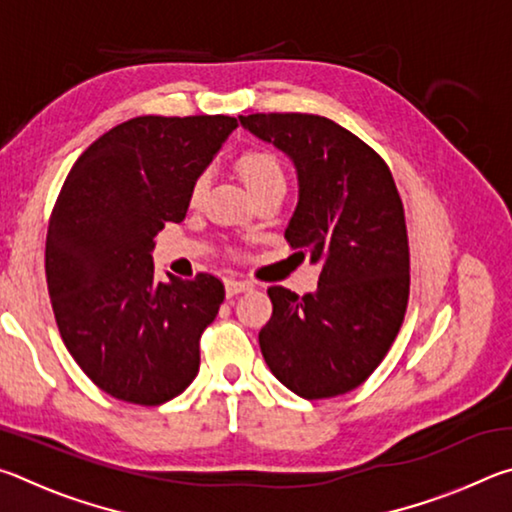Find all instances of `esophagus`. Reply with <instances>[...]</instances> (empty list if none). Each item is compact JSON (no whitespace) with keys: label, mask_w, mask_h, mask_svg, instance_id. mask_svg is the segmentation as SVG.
Returning <instances> with one entry per match:
<instances>
[{"label":"esophagus","mask_w":512,"mask_h":512,"mask_svg":"<svg viewBox=\"0 0 512 512\" xmlns=\"http://www.w3.org/2000/svg\"><path fill=\"white\" fill-rule=\"evenodd\" d=\"M253 289V284L244 282V280H235V277H230V280H225V296L232 298V296H239V293H246Z\"/></svg>","instance_id":"esophagus-1"}]
</instances>
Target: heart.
Returning <instances> with one entry per match:
<instances>
[{
    "label": "heart",
    "instance_id": "obj_1",
    "mask_svg": "<svg viewBox=\"0 0 512 512\" xmlns=\"http://www.w3.org/2000/svg\"><path fill=\"white\" fill-rule=\"evenodd\" d=\"M239 176L244 180L248 192L250 194H259V192H266V189H273V187H284L287 185V180H284V171H282V164L277 162V158L273 153L268 151H248L239 158ZM207 183H210V176L207 173H201V176H196V180L192 183V189H189V201L198 203L205 194Z\"/></svg>",
    "mask_w": 512,
    "mask_h": 512
}]
</instances>
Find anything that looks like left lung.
Masks as SVG:
<instances>
[{
	"instance_id": "left-lung-1",
	"label": "left lung",
	"mask_w": 512,
	"mask_h": 512,
	"mask_svg": "<svg viewBox=\"0 0 512 512\" xmlns=\"http://www.w3.org/2000/svg\"><path fill=\"white\" fill-rule=\"evenodd\" d=\"M298 176L284 230L320 264L318 289H268L273 316L259 332L266 366L300 397L323 400L361 386L386 357L409 300L402 198L384 160L336 121L302 112L239 117Z\"/></svg>"
}]
</instances>
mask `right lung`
I'll return each instance as SVG.
<instances>
[{
    "instance_id": "right-lung-1",
    "label": "right lung",
    "mask_w": 512,
    "mask_h": 512,
    "mask_svg": "<svg viewBox=\"0 0 512 512\" xmlns=\"http://www.w3.org/2000/svg\"><path fill=\"white\" fill-rule=\"evenodd\" d=\"M235 117H135L74 162L47 230V287L69 354L101 391L158 406L192 384L221 280H155V235L180 223L189 189Z\"/></svg>"
}]
</instances>
